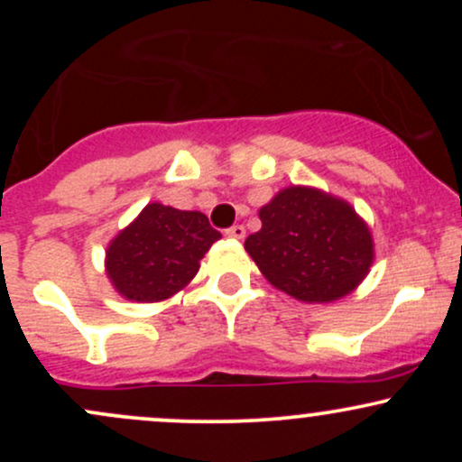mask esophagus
<instances>
[{"mask_svg":"<svg viewBox=\"0 0 462 462\" xmlns=\"http://www.w3.org/2000/svg\"><path fill=\"white\" fill-rule=\"evenodd\" d=\"M226 235L230 236V238H243L245 236V227H243L241 224H236V226H230L226 230Z\"/></svg>","mask_w":462,"mask_h":462,"instance_id":"obj_1","label":"esophagus"}]
</instances>
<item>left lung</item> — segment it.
Masks as SVG:
<instances>
[{
    "label": "left lung",
    "instance_id": "obj_1",
    "mask_svg": "<svg viewBox=\"0 0 462 462\" xmlns=\"http://www.w3.org/2000/svg\"><path fill=\"white\" fill-rule=\"evenodd\" d=\"M258 217L263 227L245 238V249L264 278L291 298L334 301L367 275L374 261L371 232L347 201L291 187Z\"/></svg>",
    "mask_w": 462,
    "mask_h": 462
}]
</instances>
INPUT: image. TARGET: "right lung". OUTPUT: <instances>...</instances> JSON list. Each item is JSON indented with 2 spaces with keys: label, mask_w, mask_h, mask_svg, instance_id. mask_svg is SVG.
Instances as JSON below:
<instances>
[{
  "label": "right lung",
  "mask_w": 462,
  "mask_h": 462,
  "mask_svg": "<svg viewBox=\"0 0 462 462\" xmlns=\"http://www.w3.org/2000/svg\"><path fill=\"white\" fill-rule=\"evenodd\" d=\"M221 235L198 210L147 204L106 252V273L132 301L171 298L198 273L199 261Z\"/></svg>",
  "instance_id": "obj_1"
}]
</instances>
